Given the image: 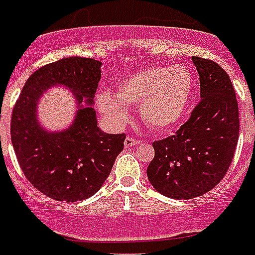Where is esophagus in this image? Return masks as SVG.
I'll list each match as a JSON object with an SVG mask.
<instances>
[{"instance_id":"esophagus-1","label":"esophagus","mask_w":255,"mask_h":255,"mask_svg":"<svg viewBox=\"0 0 255 255\" xmlns=\"http://www.w3.org/2000/svg\"><path fill=\"white\" fill-rule=\"evenodd\" d=\"M137 143H139V140H137L136 137H132V136H127V137H126V140H124V145H126L127 148L133 147V145H136Z\"/></svg>"}]
</instances>
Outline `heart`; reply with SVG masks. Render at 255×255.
<instances>
[{
  "mask_svg": "<svg viewBox=\"0 0 255 255\" xmlns=\"http://www.w3.org/2000/svg\"><path fill=\"white\" fill-rule=\"evenodd\" d=\"M195 88V79L184 65H152L124 77L116 88L97 95V106L116 126L128 120V106H136L141 120L156 131H170L183 120Z\"/></svg>",
  "mask_w": 255,
  "mask_h": 255,
  "instance_id": "b5f03b06",
  "label": "heart"
}]
</instances>
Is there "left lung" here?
Listing matches in <instances>:
<instances>
[{"instance_id": "8db88e82", "label": "left lung", "mask_w": 255, "mask_h": 255, "mask_svg": "<svg viewBox=\"0 0 255 255\" xmlns=\"http://www.w3.org/2000/svg\"><path fill=\"white\" fill-rule=\"evenodd\" d=\"M201 81V102L176 133L153 141L147 168L153 188L172 199H192L213 190L234 158L240 116L234 87L218 64L192 57Z\"/></svg>"}]
</instances>
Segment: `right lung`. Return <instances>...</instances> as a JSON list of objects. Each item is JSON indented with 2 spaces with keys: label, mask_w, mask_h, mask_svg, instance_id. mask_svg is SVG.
<instances>
[{
  "label": "right lung",
  "mask_w": 255,
  "mask_h": 255,
  "mask_svg": "<svg viewBox=\"0 0 255 255\" xmlns=\"http://www.w3.org/2000/svg\"><path fill=\"white\" fill-rule=\"evenodd\" d=\"M102 61L65 57L36 71L11 112V144L26 179L46 197L77 202L96 194L124 148V133L97 127L93 97L102 77ZM63 85L76 97L78 111L67 130L46 131L36 119L39 97Z\"/></svg>",
  "instance_id": "1"
}]
</instances>
